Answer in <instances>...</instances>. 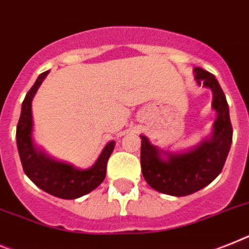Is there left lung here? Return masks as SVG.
<instances>
[{
  "label": "left lung",
  "mask_w": 249,
  "mask_h": 249,
  "mask_svg": "<svg viewBox=\"0 0 249 249\" xmlns=\"http://www.w3.org/2000/svg\"><path fill=\"white\" fill-rule=\"evenodd\" d=\"M195 73L197 83L209 87L214 96L213 107L218 112V118L212 138L186 153H167L168 158L164 160L160 157L163 152L141 135V164L144 179L150 187L167 195L186 196L208 186L223 170L233 139L229 106L220 85L208 71L195 68Z\"/></svg>",
  "instance_id": "left-lung-1"
}]
</instances>
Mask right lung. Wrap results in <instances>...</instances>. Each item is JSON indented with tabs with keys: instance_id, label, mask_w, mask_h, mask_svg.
Returning a JSON list of instances; mask_svg holds the SVG:
<instances>
[{
	"instance_id": "1",
	"label": "right lung",
	"mask_w": 249,
	"mask_h": 249,
	"mask_svg": "<svg viewBox=\"0 0 249 249\" xmlns=\"http://www.w3.org/2000/svg\"><path fill=\"white\" fill-rule=\"evenodd\" d=\"M48 72L37 77L22 102L21 115L16 128V143L25 175L43 191L60 199L72 200L95 190L105 179L108 157L114 150L115 142L106 144L99 160L89 170H77L72 164L58 162L35 148L31 139L33 116L31 100Z\"/></svg>"
}]
</instances>
